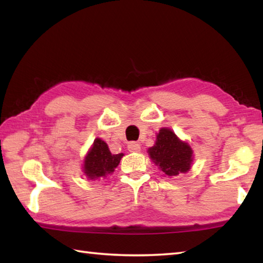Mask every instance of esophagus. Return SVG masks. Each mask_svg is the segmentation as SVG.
<instances>
[{
    "label": "esophagus",
    "mask_w": 263,
    "mask_h": 263,
    "mask_svg": "<svg viewBox=\"0 0 263 263\" xmlns=\"http://www.w3.org/2000/svg\"><path fill=\"white\" fill-rule=\"evenodd\" d=\"M140 144H139L138 142H130L127 144V150L130 153H138L140 152Z\"/></svg>",
    "instance_id": "obj_1"
}]
</instances>
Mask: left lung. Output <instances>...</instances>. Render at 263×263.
Here are the masks:
<instances>
[{
  "label": "left lung",
  "mask_w": 263,
  "mask_h": 263,
  "mask_svg": "<svg viewBox=\"0 0 263 263\" xmlns=\"http://www.w3.org/2000/svg\"><path fill=\"white\" fill-rule=\"evenodd\" d=\"M150 158L168 176L186 173L192 163V149L170 128H160L155 146L148 149Z\"/></svg>",
  "instance_id": "8db88e82"
}]
</instances>
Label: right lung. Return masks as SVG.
Segmentation results:
<instances>
[{"label": "right lung", "mask_w": 263, "mask_h": 263, "mask_svg": "<svg viewBox=\"0 0 263 263\" xmlns=\"http://www.w3.org/2000/svg\"><path fill=\"white\" fill-rule=\"evenodd\" d=\"M122 157L123 154L111 155L106 142L97 138L86 156L83 172L90 180H98L100 177H105L107 174L113 173L114 168L120 164Z\"/></svg>", "instance_id": "obj_1"}]
</instances>
